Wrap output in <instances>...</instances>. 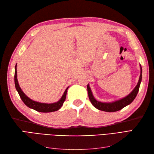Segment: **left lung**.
<instances>
[{"mask_svg":"<svg viewBox=\"0 0 154 154\" xmlns=\"http://www.w3.org/2000/svg\"><path fill=\"white\" fill-rule=\"evenodd\" d=\"M140 70H141V73H140V76H139L137 84L136 87H135V88L132 90V91L127 96L123 97V98L119 99L118 100H115L114 101L102 102V101H97L95 98L94 96H93L89 84H88L87 85L88 95L92 105L94 106L95 108H96L97 109H98L100 110L109 112H116V111L120 110L121 109H122L126 106L130 105L134 100V99L136 98V97L139 91V86H140L141 82L142 67L141 65H140Z\"/></svg>","mask_w":154,"mask_h":154,"instance_id":"1","label":"left lung"}]
</instances>
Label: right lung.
<instances>
[{
  "label": "right lung",
  "mask_w": 154,
  "mask_h": 154,
  "mask_svg": "<svg viewBox=\"0 0 154 154\" xmlns=\"http://www.w3.org/2000/svg\"><path fill=\"white\" fill-rule=\"evenodd\" d=\"M17 65L16 64L15 69V85L16 89L19 94L21 100L24 102V104L29 107L30 109H33L35 110H36L40 112H52L57 111L61 108L62 106L63 105V102L66 100V94L69 87L66 88V91L63 92V94L61 97L58 101L54 102V103H40V102H38L32 100L30 99L29 97H27L25 93L23 92L21 89V88L18 84V82L17 80Z\"/></svg>",
  "instance_id": "obj_1"
}]
</instances>
